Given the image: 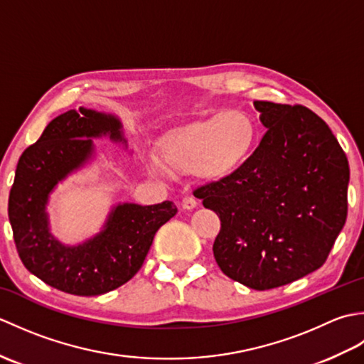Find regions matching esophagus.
Segmentation results:
<instances>
[{
  "mask_svg": "<svg viewBox=\"0 0 364 364\" xmlns=\"http://www.w3.org/2000/svg\"><path fill=\"white\" fill-rule=\"evenodd\" d=\"M181 206H183V210H194V208L197 206V200H196V197L186 196V197L183 198Z\"/></svg>",
  "mask_w": 364,
  "mask_h": 364,
  "instance_id": "esophagus-1",
  "label": "esophagus"
}]
</instances>
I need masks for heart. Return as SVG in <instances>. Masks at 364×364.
<instances>
[{
	"label": "heart",
	"instance_id": "heart-1",
	"mask_svg": "<svg viewBox=\"0 0 364 364\" xmlns=\"http://www.w3.org/2000/svg\"><path fill=\"white\" fill-rule=\"evenodd\" d=\"M257 141L258 128L250 115L227 109L170 131L162 139L159 153L173 172L223 180L245 164Z\"/></svg>",
	"mask_w": 364,
	"mask_h": 364
}]
</instances>
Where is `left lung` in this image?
Masks as SVG:
<instances>
[{
    "label": "left lung",
    "mask_w": 364,
    "mask_h": 364,
    "mask_svg": "<svg viewBox=\"0 0 364 364\" xmlns=\"http://www.w3.org/2000/svg\"><path fill=\"white\" fill-rule=\"evenodd\" d=\"M258 149L223 180L194 189L220 218L213 252L231 280L266 291L327 261L347 218L349 162L319 115L301 105L255 102Z\"/></svg>",
    "instance_id": "obj_1"
}]
</instances>
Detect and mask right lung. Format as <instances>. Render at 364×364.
<instances>
[{
	"label": "right lung",
	"instance_id": "add662e5",
	"mask_svg": "<svg viewBox=\"0 0 364 364\" xmlns=\"http://www.w3.org/2000/svg\"><path fill=\"white\" fill-rule=\"evenodd\" d=\"M75 109L53 119L38 141L23 151L9 194V220L18 257L31 274L73 296H100L125 284L141 269L161 225L176 214L172 202L119 205L106 228L78 247H64L48 233L45 205L56 183L92 154L90 137L122 141L120 122Z\"/></svg>",
	"mask_w": 364,
	"mask_h": 364
}]
</instances>
